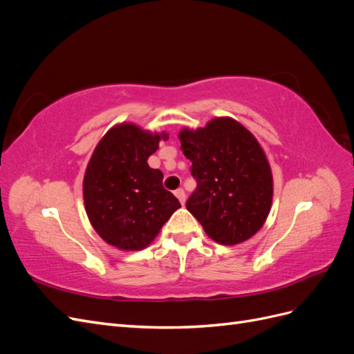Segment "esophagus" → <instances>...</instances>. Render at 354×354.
Instances as JSON below:
<instances>
[{"mask_svg": "<svg viewBox=\"0 0 354 354\" xmlns=\"http://www.w3.org/2000/svg\"><path fill=\"white\" fill-rule=\"evenodd\" d=\"M174 195H176L177 199L180 201L181 205H185V202H186V194H185V190H183V189H177V190L174 192Z\"/></svg>", "mask_w": 354, "mask_h": 354, "instance_id": "obj_1", "label": "esophagus"}]
</instances>
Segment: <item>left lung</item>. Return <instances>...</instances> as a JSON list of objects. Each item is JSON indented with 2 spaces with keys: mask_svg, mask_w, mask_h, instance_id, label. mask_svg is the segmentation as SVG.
<instances>
[{
  "mask_svg": "<svg viewBox=\"0 0 354 354\" xmlns=\"http://www.w3.org/2000/svg\"><path fill=\"white\" fill-rule=\"evenodd\" d=\"M178 137L198 185L186 208L212 241H248L263 227L273 198L272 169L260 143L232 118L185 128Z\"/></svg>",
  "mask_w": 354,
  "mask_h": 354,
  "instance_id": "8db88e82",
  "label": "left lung"
}]
</instances>
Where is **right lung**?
Segmentation results:
<instances>
[{"label": "right lung", "instance_id": "obj_1", "mask_svg": "<svg viewBox=\"0 0 354 354\" xmlns=\"http://www.w3.org/2000/svg\"><path fill=\"white\" fill-rule=\"evenodd\" d=\"M168 134L120 124L95 146L84 176V203L100 238L124 251L151 243L160 227L181 205L164 189V174L147 159Z\"/></svg>", "mask_w": 354, "mask_h": 354}]
</instances>
